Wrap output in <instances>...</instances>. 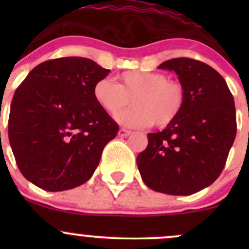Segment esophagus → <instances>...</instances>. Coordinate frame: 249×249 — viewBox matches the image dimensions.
I'll return each mask as SVG.
<instances>
[{"label":"esophagus","mask_w":249,"mask_h":249,"mask_svg":"<svg viewBox=\"0 0 249 249\" xmlns=\"http://www.w3.org/2000/svg\"><path fill=\"white\" fill-rule=\"evenodd\" d=\"M130 134H131V131H130V130H126V129H120L119 131H118L119 137H127Z\"/></svg>","instance_id":"esophagus-1"}]
</instances>
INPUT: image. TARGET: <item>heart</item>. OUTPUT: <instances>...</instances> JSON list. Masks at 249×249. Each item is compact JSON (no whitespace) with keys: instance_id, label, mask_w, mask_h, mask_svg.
Listing matches in <instances>:
<instances>
[{"instance_id":"obj_1","label":"heart","mask_w":249,"mask_h":249,"mask_svg":"<svg viewBox=\"0 0 249 249\" xmlns=\"http://www.w3.org/2000/svg\"><path fill=\"white\" fill-rule=\"evenodd\" d=\"M118 79L119 84L109 78L97 80L92 88V96L110 115L117 114L131 99L134 107L115 117L124 126L141 129L155 124L158 127H166L182 113L184 88L177 80L167 79L166 74L131 70L123 72Z\"/></svg>"}]
</instances>
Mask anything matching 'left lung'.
<instances>
[{
  "label": "left lung",
  "mask_w": 249,
  "mask_h": 249,
  "mask_svg": "<svg viewBox=\"0 0 249 249\" xmlns=\"http://www.w3.org/2000/svg\"><path fill=\"white\" fill-rule=\"evenodd\" d=\"M159 69L176 72L185 90L184 107L162 131L147 135L137 166L150 189L192 195L224 169L236 136L235 102L224 78L205 62L177 57Z\"/></svg>",
  "instance_id": "obj_1"
}]
</instances>
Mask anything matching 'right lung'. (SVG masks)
Returning <instances> with one entry per match:
<instances>
[{"label":"right lung","instance_id":"obj_1","mask_svg":"<svg viewBox=\"0 0 249 249\" xmlns=\"http://www.w3.org/2000/svg\"><path fill=\"white\" fill-rule=\"evenodd\" d=\"M109 70L87 57L37 65L17 88L8 137L20 172L47 192L90 179L119 126L95 101L92 88Z\"/></svg>","mask_w":249,"mask_h":249}]
</instances>
